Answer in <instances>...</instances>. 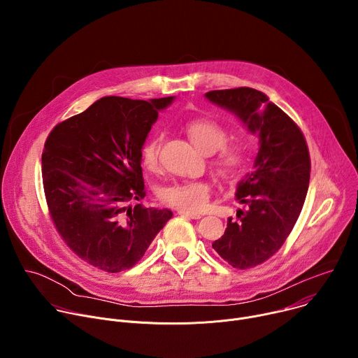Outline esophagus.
<instances>
[{
	"mask_svg": "<svg viewBox=\"0 0 358 358\" xmlns=\"http://www.w3.org/2000/svg\"><path fill=\"white\" fill-rule=\"evenodd\" d=\"M178 214L191 220H199L202 215L199 213H191V211H184V210H178Z\"/></svg>",
	"mask_w": 358,
	"mask_h": 358,
	"instance_id": "obj_1",
	"label": "esophagus"
}]
</instances>
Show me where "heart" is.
I'll use <instances>...</instances> for the list:
<instances>
[{"label": "heart", "mask_w": 358, "mask_h": 358, "mask_svg": "<svg viewBox=\"0 0 358 358\" xmlns=\"http://www.w3.org/2000/svg\"><path fill=\"white\" fill-rule=\"evenodd\" d=\"M187 134L194 145L206 155H211L210 170L222 181L241 177L248 163V148L242 141H228L227 129L211 119H196L187 124ZM163 136L152 134L141 147V163L148 171L160 167ZM160 201L166 206L184 211H199L211 196V185L206 180L173 181L159 189Z\"/></svg>", "instance_id": "obj_1"}]
</instances>
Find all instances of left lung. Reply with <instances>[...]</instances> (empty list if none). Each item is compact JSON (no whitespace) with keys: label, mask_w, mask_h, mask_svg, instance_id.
<instances>
[{"label":"left lung","mask_w":358,"mask_h":358,"mask_svg":"<svg viewBox=\"0 0 358 358\" xmlns=\"http://www.w3.org/2000/svg\"><path fill=\"white\" fill-rule=\"evenodd\" d=\"M206 96L261 136L257 170L236 191L248 211L239 210L236 221L228 218L225 234L213 243L231 266L250 269L282 248L301 213L310 181L309 147L300 127L257 89L211 90Z\"/></svg>","instance_id":"8db88e82"}]
</instances>
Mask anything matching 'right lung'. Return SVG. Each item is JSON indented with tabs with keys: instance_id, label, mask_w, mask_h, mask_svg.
Masks as SVG:
<instances>
[{
	"instance_id": "obj_1",
	"label": "right lung",
	"mask_w": 358,
	"mask_h": 358,
	"mask_svg": "<svg viewBox=\"0 0 358 358\" xmlns=\"http://www.w3.org/2000/svg\"><path fill=\"white\" fill-rule=\"evenodd\" d=\"M173 96L131 100L101 97L58 123L42 151L49 217L66 246L109 273L133 268L173 217L145 208L141 147Z\"/></svg>"
}]
</instances>
